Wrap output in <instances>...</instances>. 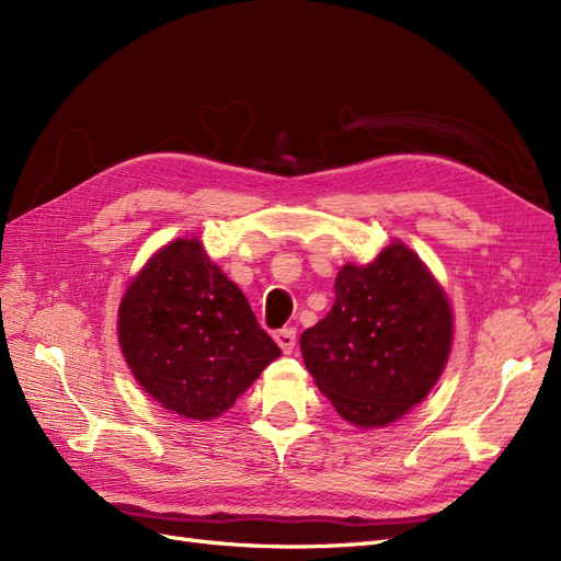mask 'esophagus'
<instances>
[{"mask_svg":"<svg viewBox=\"0 0 561 561\" xmlns=\"http://www.w3.org/2000/svg\"><path fill=\"white\" fill-rule=\"evenodd\" d=\"M274 339H276V343L280 345V351H283L285 355H289V353L295 351L297 330H293V327H285V330H278V332L274 334Z\"/></svg>","mask_w":561,"mask_h":561,"instance_id":"1","label":"esophagus"}]
</instances>
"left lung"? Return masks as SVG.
I'll use <instances>...</instances> for the list:
<instances>
[{
	"label": "left lung",
	"instance_id": "left-lung-1",
	"mask_svg": "<svg viewBox=\"0 0 561 561\" xmlns=\"http://www.w3.org/2000/svg\"><path fill=\"white\" fill-rule=\"evenodd\" d=\"M336 301L299 345L306 369L355 427H388L420 403L453 345L450 301L422 260L392 243L371 264H345Z\"/></svg>",
	"mask_w": 561,
	"mask_h": 561
}]
</instances>
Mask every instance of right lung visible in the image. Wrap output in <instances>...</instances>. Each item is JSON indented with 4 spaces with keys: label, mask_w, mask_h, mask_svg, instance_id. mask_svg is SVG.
<instances>
[{
    "label": "right lung",
    "mask_w": 561,
    "mask_h": 561,
    "mask_svg": "<svg viewBox=\"0 0 561 561\" xmlns=\"http://www.w3.org/2000/svg\"><path fill=\"white\" fill-rule=\"evenodd\" d=\"M118 339L141 388L190 420L222 415L280 355L199 239L148 260L121 301Z\"/></svg>",
    "instance_id": "obj_1"
}]
</instances>
